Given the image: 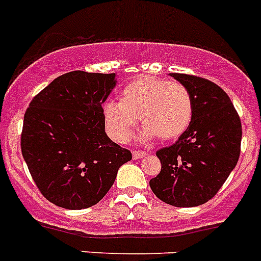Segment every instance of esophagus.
Here are the masks:
<instances>
[{
  "label": "esophagus",
  "instance_id": "esophagus-1",
  "mask_svg": "<svg viewBox=\"0 0 261 261\" xmlns=\"http://www.w3.org/2000/svg\"><path fill=\"white\" fill-rule=\"evenodd\" d=\"M147 152H143V151H133V159L135 160H138L141 159V158L146 156Z\"/></svg>",
  "mask_w": 261,
  "mask_h": 261
}]
</instances>
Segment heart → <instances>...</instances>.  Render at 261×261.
<instances>
[{"instance_id":"b5f03b06","label":"heart","mask_w":261,"mask_h":261,"mask_svg":"<svg viewBox=\"0 0 261 261\" xmlns=\"http://www.w3.org/2000/svg\"><path fill=\"white\" fill-rule=\"evenodd\" d=\"M193 115V97L184 84L151 76H140L124 88L120 101L103 105L106 130L119 143L128 140L138 116L143 125L138 141L149 142L155 137L178 138L190 126Z\"/></svg>"}]
</instances>
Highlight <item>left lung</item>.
<instances>
[{"label": "left lung", "instance_id": "8db88e82", "mask_svg": "<svg viewBox=\"0 0 261 261\" xmlns=\"http://www.w3.org/2000/svg\"><path fill=\"white\" fill-rule=\"evenodd\" d=\"M190 92L194 115L172 146L156 151L162 169L150 180L152 193L174 207H197L216 195L241 152L242 125L219 85L185 73H169Z\"/></svg>", "mask_w": 261, "mask_h": 261}]
</instances>
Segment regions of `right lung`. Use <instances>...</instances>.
I'll list each match as a JSON object with an SVG mask.
<instances>
[{"label":"right lung","instance_id":"add662e5","mask_svg":"<svg viewBox=\"0 0 261 261\" xmlns=\"http://www.w3.org/2000/svg\"><path fill=\"white\" fill-rule=\"evenodd\" d=\"M115 73L72 71L54 79L24 114L21 154L41 194L58 207L83 210L111 189L132 154L105 132L102 105Z\"/></svg>","mask_w":261,"mask_h":261}]
</instances>
